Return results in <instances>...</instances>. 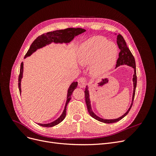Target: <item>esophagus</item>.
<instances>
[{
	"label": "esophagus",
	"instance_id": "1",
	"mask_svg": "<svg viewBox=\"0 0 156 156\" xmlns=\"http://www.w3.org/2000/svg\"><path fill=\"white\" fill-rule=\"evenodd\" d=\"M86 84V79L83 78V77H81L78 79V85L79 87L83 88L84 87Z\"/></svg>",
	"mask_w": 156,
	"mask_h": 156
}]
</instances>
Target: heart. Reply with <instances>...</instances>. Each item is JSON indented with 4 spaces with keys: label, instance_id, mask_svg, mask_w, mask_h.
Listing matches in <instances>:
<instances>
[{
    "label": "heart",
    "instance_id": "obj_1",
    "mask_svg": "<svg viewBox=\"0 0 156 156\" xmlns=\"http://www.w3.org/2000/svg\"><path fill=\"white\" fill-rule=\"evenodd\" d=\"M119 53L117 45L105 37L97 36L84 41L79 47L78 60L83 65L90 64L94 76H102L115 65Z\"/></svg>",
    "mask_w": 156,
    "mask_h": 156
}]
</instances>
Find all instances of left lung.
<instances>
[{
	"label": "left lung",
	"instance_id": "8db88e82",
	"mask_svg": "<svg viewBox=\"0 0 156 156\" xmlns=\"http://www.w3.org/2000/svg\"><path fill=\"white\" fill-rule=\"evenodd\" d=\"M117 44L119 45V48L120 49V52L119 53V57L117 60L116 64V68L117 67L120 66L122 65H127L129 66H131L134 69V74H133V96H132V101L131 105L129 108H128V110L127 111V112L125 113L124 115H122V116L118 118V119H110V120H107V119H101V118L98 116L95 113H94L92 111V107H91V103H90V94L88 91V86L86 87L85 90H84V96H85V101L87 103V106L88 108V111L89 112L90 115L92 118H94V119H96L98 121L103 122V123L105 124H111V123H115V122H119L121 119H123L124 116H126L127 113H128L131 109V108L132 107V105H133V100L135 98V89L136 87V65H135V60L134 58V56L132 55L131 53V51L129 49L127 48V46L126 45V41L124 40V37H122V35L120 34H118L117 35Z\"/></svg>",
	"mask_w": 156,
	"mask_h": 156
}]
</instances>
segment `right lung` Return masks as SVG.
Masks as SVG:
<instances>
[{"mask_svg": "<svg viewBox=\"0 0 156 156\" xmlns=\"http://www.w3.org/2000/svg\"><path fill=\"white\" fill-rule=\"evenodd\" d=\"M86 30L81 28H68L64 30H58L53 32H49L45 34H43L37 37V38L32 42L29 49L28 50L27 53L25 56V58L30 56L33 53L36 51L37 49L44 48L47 45L51 44L52 42H54L55 44H69L71 41L73 40L74 37L79 34H82ZM23 62H21V67H20V73L19 75L18 79V86L19 90H20V94L21 93V79L23 78ZM77 82H73L70 84V86L68 90L67 94V100L66 102V105L64 107V109L62 113V115L60 116L58 119L56 120L51 122L49 124H38V125L43 126V127H53L56 125L58 124L61 122L63 121L65 119L66 115V107L68 103L71 100V96L72 95V93L74 90L77 87Z\"/></svg>", "mask_w": 156, "mask_h": 156, "instance_id": "obj_1", "label": "right lung"}]
</instances>
